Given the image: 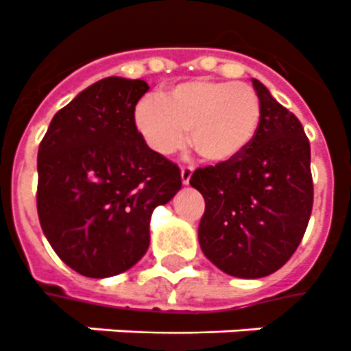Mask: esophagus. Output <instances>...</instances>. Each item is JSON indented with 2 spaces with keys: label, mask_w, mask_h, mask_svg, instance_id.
Returning a JSON list of instances; mask_svg holds the SVG:
<instances>
[{
  "label": "esophagus",
  "mask_w": 351,
  "mask_h": 351,
  "mask_svg": "<svg viewBox=\"0 0 351 351\" xmlns=\"http://www.w3.org/2000/svg\"><path fill=\"white\" fill-rule=\"evenodd\" d=\"M192 173H193V167H190V165H184V167L181 168V181H183V184L190 183V178H192Z\"/></svg>",
  "instance_id": "1"
}]
</instances>
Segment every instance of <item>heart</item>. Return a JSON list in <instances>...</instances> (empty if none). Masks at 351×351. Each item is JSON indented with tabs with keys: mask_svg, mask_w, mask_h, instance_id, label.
<instances>
[{
	"mask_svg": "<svg viewBox=\"0 0 351 351\" xmlns=\"http://www.w3.org/2000/svg\"><path fill=\"white\" fill-rule=\"evenodd\" d=\"M263 105L245 83L212 80L183 81L136 106L134 123L148 147L170 156L190 143L204 161L228 162L239 158L259 132Z\"/></svg>",
	"mask_w": 351,
	"mask_h": 351,
	"instance_id": "heart-1",
	"label": "heart"
}]
</instances>
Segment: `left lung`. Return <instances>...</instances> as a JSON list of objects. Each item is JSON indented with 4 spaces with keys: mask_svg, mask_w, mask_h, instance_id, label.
I'll return each instance as SVG.
<instances>
[{
    "mask_svg": "<svg viewBox=\"0 0 351 351\" xmlns=\"http://www.w3.org/2000/svg\"><path fill=\"white\" fill-rule=\"evenodd\" d=\"M263 121L239 158L197 168L190 184L204 197L203 254L224 274L259 279L290 259L313 206L310 143L301 121L252 80Z\"/></svg>",
    "mask_w": 351,
    "mask_h": 351,
    "instance_id": "obj_1",
    "label": "left lung"
}]
</instances>
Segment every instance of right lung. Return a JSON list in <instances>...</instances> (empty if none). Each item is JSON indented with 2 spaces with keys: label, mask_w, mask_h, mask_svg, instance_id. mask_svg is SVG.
I'll return each mask as SVG.
<instances>
[{
  "label": "right lung",
  "mask_w": 351,
  "mask_h": 351,
  "mask_svg": "<svg viewBox=\"0 0 351 351\" xmlns=\"http://www.w3.org/2000/svg\"><path fill=\"white\" fill-rule=\"evenodd\" d=\"M141 80L105 77L49 125L38 150V215L64 265L85 277L127 271L150 245V217L181 189L176 162L134 123Z\"/></svg>",
  "instance_id": "add662e5"
}]
</instances>
